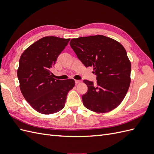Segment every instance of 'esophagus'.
Instances as JSON below:
<instances>
[{
  "instance_id": "34e87169",
  "label": "esophagus",
  "mask_w": 154,
  "mask_h": 154,
  "mask_svg": "<svg viewBox=\"0 0 154 154\" xmlns=\"http://www.w3.org/2000/svg\"><path fill=\"white\" fill-rule=\"evenodd\" d=\"M82 82L81 80H75V83H76V84H78V83H80Z\"/></svg>"
}]
</instances>
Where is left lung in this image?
<instances>
[{"mask_svg": "<svg viewBox=\"0 0 154 154\" xmlns=\"http://www.w3.org/2000/svg\"><path fill=\"white\" fill-rule=\"evenodd\" d=\"M70 45L84 66H93L97 81L84 80L88 90L83 103L94 112L115 109L124 100L130 87L131 62L119 42L97 35L72 38Z\"/></svg>", "mask_w": 154, "mask_h": 154, "instance_id": "1", "label": "left lung"}]
</instances>
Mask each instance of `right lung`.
Listing matches in <instances>:
<instances>
[{"instance_id":"1","label":"right lung","mask_w":154,"mask_h":154,"mask_svg":"<svg viewBox=\"0 0 154 154\" xmlns=\"http://www.w3.org/2000/svg\"><path fill=\"white\" fill-rule=\"evenodd\" d=\"M70 38L45 36L31 44L22 54L17 70L20 89L32 108L43 114L63 109L73 79L56 80L51 69Z\"/></svg>"}]
</instances>
